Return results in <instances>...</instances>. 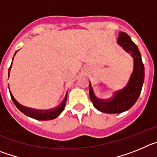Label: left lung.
Returning a JSON list of instances; mask_svg holds the SVG:
<instances>
[{"label":"left lung","mask_w":157,"mask_h":157,"mask_svg":"<svg viewBox=\"0 0 157 157\" xmlns=\"http://www.w3.org/2000/svg\"><path fill=\"white\" fill-rule=\"evenodd\" d=\"M117 42L134 59V70L127 86L123 90L115 92L109 99L101 100L96 98L90 82L89 85L90 98L94 106L100 112L108 114L121 113L130 109L139 98L145 78L141 53L130 36L125 32H120Z\"/></svg>","instance_id":"8db88e82"}]
</instances>
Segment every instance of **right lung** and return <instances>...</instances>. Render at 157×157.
Returning <instances> with one entry per match:
<instances>
[{
  "label": "right lung",
  "mask_w": 157,
  "mask_h": 157,
  "mask_svg": "<svg viewBox=\"0 0 157 157\" xmlns=\"http://www.w3.org/2000/svg\"><path fill=\"white\" fill-rule=\"evenodd\" d=\"M11 67H12V64H11L10 67L8 69V76H9V73H10ZM9 92H10V91H9ZM67 94V93L66 95H65L64 99L63 100L61 104L59 105H58L57 107H55L53 109H48V110H39V109H30V108H27V107L20 105V104L14 98L12 93L10 92V95L11 98H12V101H13V103L15 104V105L17 107V109H19L20 112H23V114L26 115V116H29V117L30 118H33V119L37 120H51L58 117V116L60 115V113L63 112V110L65 108V105H66Z\"/></svg>",
  "instance_id": "right-lung-1"
}]
</instances>
